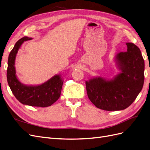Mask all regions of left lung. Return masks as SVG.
Masks as SVG:
<instances>
[{"instance_id": "left-lung-1", "label": "left lung", "mask_w": 150, "mask_h": 150, "mask_svg": "<svg viewBox=\"0 0 150 150\" xmlns=\"http://www.w3.org/2000/svg\"><path fill=\"white\" fill-rule=\"evenodd\" d=\"M126 44L127 51L121 52L116 57L121 73L110 81L96 78L86 81L89 100L101 110H125L134 102L143 88L144 62L142 52L134 44Z\"/></svg>"}]
</instances>
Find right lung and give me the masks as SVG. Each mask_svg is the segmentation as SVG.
Listing matches in <instances>:
<instances>
[{"label": "right lung", "instance_id": "add662e5", "mask_svg": "<svg viewBox=\"0 0 150 150\" xmlns=\"http://www.w3.org/2000/svg\"><path fill=\"white\" fill-rule=\"evenodd\" d=\"M31 38L24 37L16 43L8 58L7 79L13 94L22 104L36 107L51 106L59 98L63 81L59 75L54 76L45 83L35 86L22 84L17 79L14 67L15 59L21 44Z\"/></svg>", "mask_w": 150, "mask_h": 150}]
</instances>
